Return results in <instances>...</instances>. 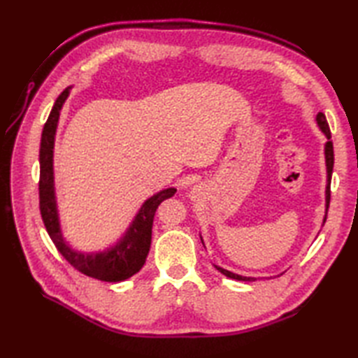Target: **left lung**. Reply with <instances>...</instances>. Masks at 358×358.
Listing matches in <instances>:
<instances>
[{
    "label": "left lung",
    "mask_w": 358,
    "mask_h": 358,
    "mask_svg": "<svg viewBox=\"0 0 358 358\" xmlns=\"http://www.w3.org/2000/svg\"><path fill=\"white\" fill-rule=\"evenodd\" d=\"M317 121V126L320 131L323 132V135L328 138V141H326L324 144V162H326V177H328V183H326V210H324V218H323V224L326 222V215H328V208H329V200H331V177H332V169H334V146H332V141H331V131H329V126H328V121H326V117L324 113L318 112V115L315 118ZM201 238V235H200ZM201 243H203V238H201ZM204 245V243H203ZM215 269L218 272H222L223 275L229 277L232 280H238V281H255L257 278L255 277H245V275H238V273L235 272H231L227 269H223L220 268V266L214 264Z\"/></svg>",
    "instance_id": "1"
}]
</instances>
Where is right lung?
I'll return each mask as SVG.
<instances>
[{
	"mask_svg": "<svg viewBox=\"0 0 358 358\" xmlns=\"http://www.w3.org/2000/svg\"><path fill=\"white\" fill-rule=\"evenodd\" d=\"M72 86L66 87L62 95L57 98L50 110V115L45 121L41 148H40V210L45 229H48L52 241L57 249L69 262L75 269L85 275H89L109 283H118L131 278L138 272L150 249L152 224L154 215L166 199L177 192L175 187H167L154 194L141 204L136 215L127 226L121 237L109 248L95 250V252H83L73 249L69 241H66L62 223H59V212L55 195V175H53V148H55V134L58 127L62 109L71 94Z\"/></svg>",
	"mask_w": 358,
	"mask_h": 358,
	"instance_id": "right-lung-1",
	"label": "right lung"
}]
</instances>
